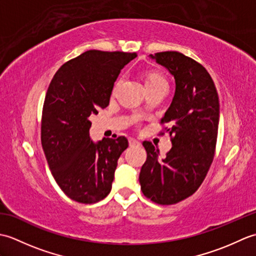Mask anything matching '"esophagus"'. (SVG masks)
<instances>
[{"mask_svg": "<svg viewBox=\"0 0 256 256\" xmlns=\"http://www.w3.org/2000/svg\"><path fill=\"white\" fill-rule=\"evenodd\" d=\"M128 143H130V146H131V148H135V146L140 145V142H138V140H134V138H130Z\"/></svg>", "mask_w": 256, "mask_h": 256, "instance_id": "esophagus-1", "label": "esophagus"}]
</instances>
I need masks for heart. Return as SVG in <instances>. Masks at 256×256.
<instances>
[{"label": "heart", "instance_id": "1", "mask_svg": "<svg viewBox=\"0 0 256 256\" xmlns=\"http://www.w3.org/2000/svg\"><path fill=\"white\" fill-rule=\"evenodd\" d=\"M144 84L148 91L156 89H167L168 86L167 80L160 72H153V70L145 72Z\"/></svg>", "mask_w": 256, "mask_h": 256}]
</instances>
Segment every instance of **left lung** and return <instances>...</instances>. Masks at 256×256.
Masks as SVG:
<instances>
[{
    "mask_svg": "<svg viewBox=\"0 0 256 256\" xmlns=\"http://www.w3.org/2000/svg\"><path fill=\"white\" fill-rule=\"evenodd\" d=\"M175 79V94L162 123L174 135L165 158L154 145L144 142L148 158L140 168V189L146 198L172 204L196 192L209 170L218 136L219 96L208 72L177 52L148 56Z\"/></svg>",
    "mask_w": 256,
    "mask_h": 256,
    "instance_id": "left-lung-1",
    "label": "left lung"
}]
</instances>
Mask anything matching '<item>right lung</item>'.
<instances>
[{"label":"right lung","mask_w":256,"mask_h":256,"mask_svg":"<svg viewBox=\"0 0 256 256\" xmlns=\"http://www.w3.org/2000/svg\"><path fill=\"white\" fill-rule=\"evenodd\" d=\"M136 54L88 50L58 69L47 90L42 145L56 182L70 199L94 204L110 194L126 138L94 142L90 116L108 106L121 69Z\"/></svg>","instance_id":"right-lung-1"}]
</instances>
